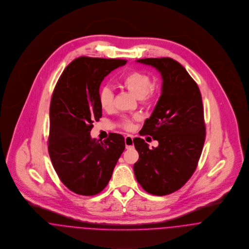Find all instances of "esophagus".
Masks as SVG:
<instances>
[{
	"mask_svg": "<svg viewBox=\"0 0 249 249\" xmlns=\"http://www.w3.org/2000/svg\"><path fill=\"white\" fill-rule=\"evenodd\" d=\"M124 143H125L126 149L132 148V147L134 146V143H133V137L130 136V135L126 136V137L124 138Z\"/></svg>",
	"mask_w": 249,
	"mask_h": 249,
	"instance_id": "34e87169",
	"label": "esophagus"
}]
</instances>
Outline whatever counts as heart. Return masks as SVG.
<instances>
[{
    "label": "heart",
    "mask_w": 249,
    "mask_h": 249,
    "mask_svg": "<svg viewBox=\"0 0 249 249\" xmlns=\"http://www.w3.org/2000/svg\"><path fill=\"white\" fill-rule=\"evenodd\" d=\"M120 83L137 98H141L144 101L150 100L154 96V89L150 87L151 79L143 72H129L122 77V79H120ZM98 101L103 110H110L113 106V92L108 87H104L99 92ZM122 126L126 130L133 129V120L128 118L123 119Z\"/></svg>",
    "instance_id": "b5f03b06"
}]
</instances>
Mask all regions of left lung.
I'll list each match as a JSON object with an SVG mask.
<instances>
[{
    "instance_id": "obj_1",
    "label": "left lung",
    "mask_w": 249,
    "mask_h": 249,
    "mask_svg": "<svg viewBox=\"0 0 249 249\" xmlns=\"http://www.w3.org/2000/svg\"><path fill=\"white\" fill-rule=\"evenodd\" d=\"M138 63L153 66L163 79L157 106L140 135L158 142L153 149L141 138L133 142L139 153L134 164L138 183L152 195H169L180 189L194 171L205 142L202 99L195 80L171 58H146Z\"/></svg>"
}]
</instances>
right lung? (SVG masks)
<instances>
[{"label":"right lung","mask_w":249,"mask_h":249,"mask_svg":"<svg viewBox=\"0 0 249 249\" xmlns=\"http://www.w3.org/2000/svg\"><path fill=\"white\" fill-rule=\"evenodd\" d=\"M127 61L79 57L66 66L53 91L50 107L49 154L62 183L76 194L93 196L109 182L125 143L110 133L92 139L93 122L102 117L98 95L107 75Z\"/></svg>","instance_id":"add662e5"}]
</instances>
